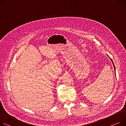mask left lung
I'll use <instances>...</instances> for the list:
<instances>
[{"label":"left lung","mask_w":126,"mask_h":126,"mask_svg":"<svg viewBox=\"0 0 126 126\" xmlns=\"http://www.w3.org/2000/svg\"><path fill=\"white\" fill-rule=\"evenodd\" d=\"M110 59L111 60V62H112V63H113V67H114V71H115V66H114V63H113V62H112V60L110 59Z\"/></svg>","instance_id":"left-lung-1"}]
</instances>
